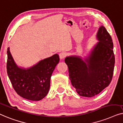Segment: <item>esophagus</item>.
Segmentation results:
<instances>
[{"label": "esophagus", "mask_w": 123, "mask_h": 123, "mask_svg": "<svg viewBox=\"0 0 123 123\" xmlns=\"http://www.w3.org/2000/svg\"><path fill=\"white\" fill-rule=\"evenodd\" d=\"M59 56H60V59L62 60V59H63V58H65L66 57L67 53H66V52H61V53H60Z\"/></svg>", "instance_id": "obj_1"}]
</instances>
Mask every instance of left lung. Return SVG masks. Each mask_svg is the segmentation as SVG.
<instances>
[{"mask_svg":"<svg viewBox=\"0 0 123 123\" xmlns=\"http://www.w3.org/2000/svg\"><path fill=\"white\" fill-rule=\"evenodd\" d=\"M99 41L85 61L77 56L67 57L69 77L79 95L91 98L109 85L113 79L115 56L111 36L100 27L97 33Z\"/></svg>","mask_w":123,"mask_h":123,"instance_id":"1","label":"left lung"}]
</instances>
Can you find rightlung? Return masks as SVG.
I'll return each instance as SVG.
<instances>
[{
	"mask_svg": "<svg viewBox=\"0 0 123 123\" xmlns=\"http://www.w3.org/2000/svg\"><path fill=\"white\" fill-rule=\"evenodd\" d=\"M7 55V74L15 92L22 98L32 101L43 98L49 91L52 74L60 61L58 55L42 60L28 69L17 66L9 48Z\"/></svg>",
	"mask_w": 123,
	"mask_h": 123,
	"instance_id": "1",
	"label": "right lung"
}]
</instances>
